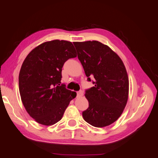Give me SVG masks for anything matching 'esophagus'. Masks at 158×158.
<instances>
[{
    "label": "esophagus",
    "instance_id": "34e87169",
    "mask_svg": "<svg viewBox=\"0 0 158 158\" xmlns=\"http://www.w3.org/2000/svg\"><path fill=\"white\" fill-rule=\"evenodd\" d=\"M77 97H80L83 96V92L82 91H79L77 93Z\"/></svg>",
    "mask_w": 158,
    "mask_h": 158
}]
</instances>
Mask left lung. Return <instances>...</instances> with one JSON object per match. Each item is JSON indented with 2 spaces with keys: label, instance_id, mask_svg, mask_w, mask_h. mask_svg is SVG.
I'll return each mask as SVG.
<instances>
[{
  "label": "left lung",
  "instance_id": "obj_1",
  "mask_svg": "<svg viewBox=\"0 0 158 158\" xmlns=\"http://www.w3.org/2000/svg\"><path fill=\"white\" fill-rule=\"evenodd\" d=\"M78 59L94 86L85 91L89 107L82 113L84 120L94 127L113 124L127 104L129 81L121 58L108 45L97 41L74 42Z\"/></svg>",
  "mask_w": 158,
  "mask_h": 158
}]
</instances>
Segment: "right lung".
<instances>
[{"mask_svg":"<svg viewBox=\"0 0 158 158\" xmlns=\"http://www.w3.org/2000/svg\"><path fill=\"white\" fill-rule=\"evenodd\" d=\"M76 56L72 42L56 39L40 44L25 59L19 77L20 95L27 113L39 124L60 121L76 97L75 92L60 85L64 63Z\"/></svg>","mask_w":158,"mask_h":158,"instance_id":"right-lung-1","label":"right lung"}]
</instances>
